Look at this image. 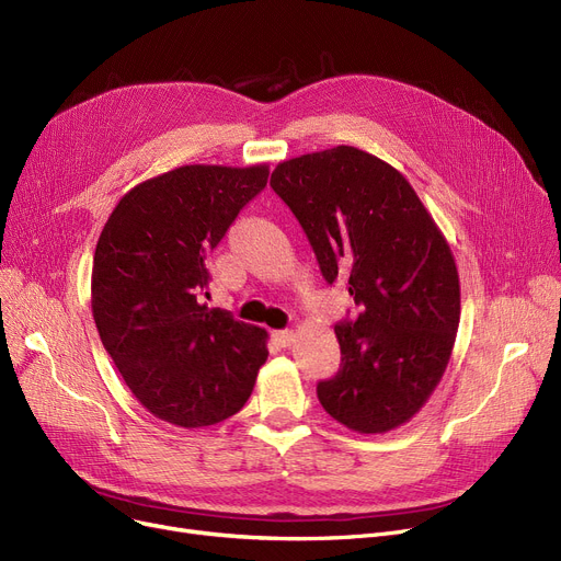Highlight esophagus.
Instances as JSON below:
<instances>
[{
	"label": "esophagus",
	"mask_w": 561,
	"mask_h": 561,
	"mask_svg": "<svg viewBox=\"0 0 561 561\" xmlns=\"http://www.w3.org/2000/svg\"><path fill=\"white\" fill-rule=\"evenodd\" d=\"M273 341L279 347H288L293 341H296V334H293L290 330H279V332H273Z\"/></svg>",
	"instance_id": "esophagus-1"
}]
</instances>
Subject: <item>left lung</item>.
<instances>
[{
	"label": "left lung",
	"mask_w": 561,
	"mask_h": 561,
	"mask_svg": "<svg viewBox=\"0 0 561 561\" xmlns=\"http://www.w3.org/2000/svg\"><path fill=\"white\" fill-rule=\"evenodd\" d=\"M273 191L302 225L320 273L359 309L334 328L341 368L318 381L328 414L381 434L419 414L446 373L461 298L453 250L393 165L350 145L282 161Z\"/></svg>",
	"instance_id": "left-lung-1"
}]
</instances>
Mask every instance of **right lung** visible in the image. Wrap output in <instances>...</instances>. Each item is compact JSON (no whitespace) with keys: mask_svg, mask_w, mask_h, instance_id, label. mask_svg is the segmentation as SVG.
Instances as JSON below:
<instances>
[{"mask_svg":"<svg viewBox=\"0 0 561 561\" xmlns=\"http://www.w3.org/2000/svg\"><path fill=\"white\" fill-rule=\"evenodd\" d=\"M268 165H182L134 186L108 216L93 259L102 345L136 400L176 427L216 425L248 402L268 332L209 309L206 259Z\"/></svg>","mask_w":561,"mask_h":561,"instance_id":"1","label":"right lung"}]
</instances>
